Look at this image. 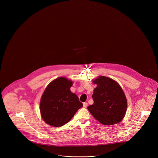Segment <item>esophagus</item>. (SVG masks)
Wrapping results in <instances>:
<instances>
[{"mask_svg":"<svg viewBox=\"0 0 158 158\" xmlns=\"http://www.w3.org/2000/svg\"><path fill=\"white\" fill-rule=\"evenodd\" d=\"M83 107H84V108H86V107L88 106V103H87V102H83Z\"/></svg>","mask_w":158,"mask_h":158,"instance_id":"34e87169","label":"esophagus"}]
</instances>
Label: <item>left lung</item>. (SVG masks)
Here are the masks:
<instances>
[{"mask_svg":"<svg viewBox=\"0 0 158 158\" xmlns=\"http://www.w3.org/2000/svg\"><path fill=\"white\" fill-rule=\"evenodd\" d=\"M97 86L92 95L94 104L88 107L92 116L105 126L116 124L124 118L127 101L120 85L108 77L99 76L92 81Z\"/></svg>","mask_w":158,"mask_h":158,"instance_id":"left-lung-1","label":"left lung"}]
</instances>
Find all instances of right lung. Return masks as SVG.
<instances>
[{
	"label": "right lung",
	"instance_id": "obj_1",
	"mask_svg": "<svg viewBox=\"0 0 158 158\" xmlns=\"http://www.w3.org/2000/svg\"><path fill=\"white\" fill-rule=\"evenodd\" d=\"M73 82L65 77L53 80L46 87L40 103L41 117L53 127L66 124L83 106L75 94L70 90Z\"/></svg>",
	"mask_w": 158,
	"mask_h": 158
}]
</instances>
